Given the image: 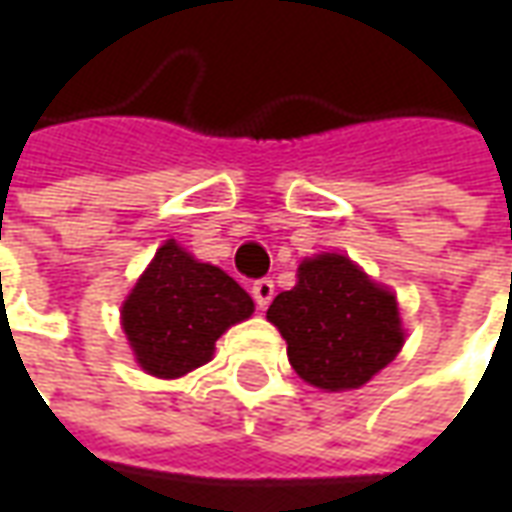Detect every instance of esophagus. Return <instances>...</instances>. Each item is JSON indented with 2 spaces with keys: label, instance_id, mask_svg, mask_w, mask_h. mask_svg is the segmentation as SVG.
Returning a JSON list of instances; mask_svg holds the SVG:
<instances>
[{
  "label": "esophagus",
  "instance_id": "esophagus-1",
  "mask_svg": "<svg viewBox=\"0 0 512 512\" xmlns=\"http://www.w3.org/2000/svg\"><path fill=\"white\" fill-rule=\"evenodd\" d=\"M252 296H255L257 307L260 310H266L268 304H271V299H274V282L271 279H257L255 285H252Z\"/></svg>",
  "mask_w": 512,
  "mask_h": 512
}]
</instances>
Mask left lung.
<instances>
[{"label":"left lung","mask_w":512,"mask_h":512,"mask_svg":"<svg viewBox=\"0 0 512 512\" xmlns=\"http://www.w3.org/2000/svg\"><path fill=\"white\" fill-rule=\"evenodd\" d=\"M266 318L285 337L293 370L326 392L359 389L406 343L395 293L334 252L301 260L296 288L282 290Z\"/></svg>","instance_id":"left-lung-1"}]
</instances>
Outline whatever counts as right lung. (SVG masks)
Segmentation results:
<instances>
[{
  "instance_id": "1",
  "label": "right lung",
  "mask_w": 512,
  "mask_h": 512,
  "mask_svg": "<svg viewBox=\"0 0 512 512\" xmlns=\"http://www.w3.org/2000/svg\"><path fill=\"white\" fill-rule=\"evenodd\" d=\"M252 312L255 301L233 277L169 238L123 301L120 321L145 373L180 378L211 362L216 340Z\"/></svg>"
}]
</instances>
